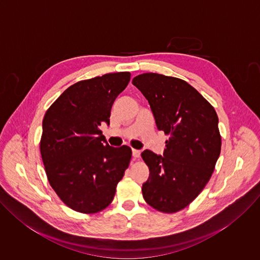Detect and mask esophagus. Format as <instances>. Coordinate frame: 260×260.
<instances>
[{
	"instance_id": "1",
	"label": "esophagus",
	"mask_w": 260,
	"mask_h": 260,
	"mask_svg": "<svg viewBox=\"0 0 260 260\" xmlns=\"http://www.w3.org/2000/svg\"><path fill=\"white\" fill-rule=\"evenodd\" d=\"M132 152H133V156H134V158H139V157H140V154H141L140 150L132 149Z\"/></svg>"
}]
</instances>
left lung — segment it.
<instances>
[{
    "label": "left lung",
    "mask_w": 260,
    "mask_h": 260,
    "mask_svg": "<svg viewBox=\"0 0 260 260\" xmlns=\"http://www.w3.org/2000/svg\"><path fill=\"white\" fill-rule=\"evenodd\" d=\"M133 84L149 103L157 128L169 136L164 155L142 152L150 172L142 186L143 198L160 212H178L202 192L215 169L221 150L218 116L182 79L144 73Z\"/></svg>",
    "instance_id": "obj_1"
}]
</instances>
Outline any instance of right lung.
<instances>
[{"label": "right lung", "mask_w": 260, "mask_h": 260, "mask_svg": "<svg viewBox=\"0 0 260 260\" xmlns=\"http://www.w3.org/2000/svg\"><path fill=\"white\" fill-rule=\"evenodd\" d=\"M131 79L129 72L105 74L67 88L46 111L40 151L48 181L71 209L92 214L113 201L132 149L108 145L100 129Z\"/></svg>", "instance_id": "right-lung-1"}]
</instances>
